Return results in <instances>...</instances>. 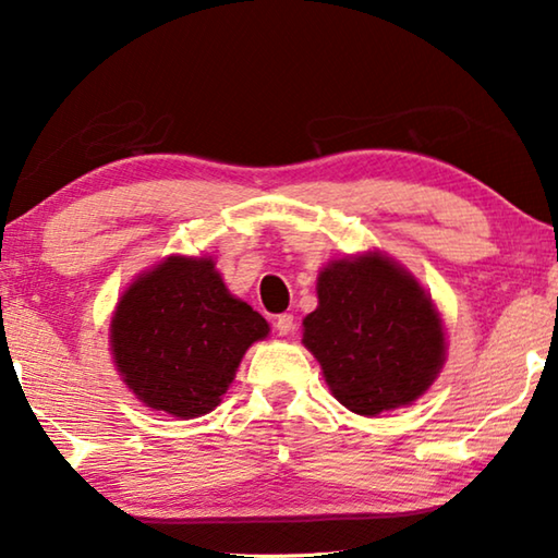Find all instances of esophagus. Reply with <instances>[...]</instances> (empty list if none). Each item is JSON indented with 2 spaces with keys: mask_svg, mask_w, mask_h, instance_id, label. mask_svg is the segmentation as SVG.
<instances>
[{
  "mask_svg": "<svg viewBox=\"0 0 558 558\" xmlns=\"http://www.w3.org/2000/svg\"><path fill=\"white\" fill-rule=\"evenodd\" d=\"M276 329H278V335L280 337H288L292 329H295V319H292V315H278V319H276Z\"/></svg>",
  "mask_w": 558,
  "mask_h": 558,
  "instance_id": "obj_1",
  "label": "esophagus"
}]
</instances>
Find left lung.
Segmentation results:
<instances>
[{
  "label": "left lung",
  "mask_w": 558,
  "mask_h": 558,
  "mask_svg": "<svg viewBox=\"0 0 558 558\" xmlns=\"http://www.w3.org/2000/svg\"><path fill=\"white\" fill-rule=\"evenodd\" d=\"M302 327V344L323 366L329 391L359 415L421 399L446 362V332L430 295L376 251L319 270L317 310Z\"/></svg>",
  "instance_id": "1"
}]
</instances>
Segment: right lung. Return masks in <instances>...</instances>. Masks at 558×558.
<instances>
[{
	"label": "right lung",
	"mask_w": 558,
	"mask_h": 558,
	"mask_svg": "<svg viewBox=\"0 0 558 558\" xmlns=\"http://www.w3.org/2000/svg\"><path fill=\"white\" fill-rule=\"evenodd\" d=\"M268 332L266 319L223 286L211 258L169 256L122 292L110 349L140 401L196 418L221 403L245 349Z\"/></svg>",
	"instance_id": "right-lung-1"
}]
</instances>
